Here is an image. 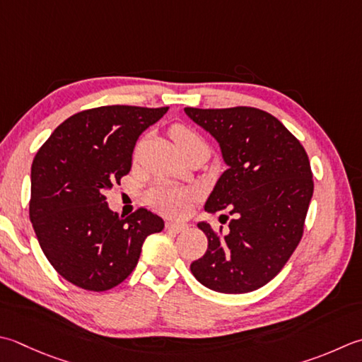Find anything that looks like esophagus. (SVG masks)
<instances>
[{
    "label": "esophagus",
    "mask_w": 362,
    "mask_h": 362,
    "mask_svg": "<svg viewBox=\"0 0 362 362\" xmlns=\"http://www.w3.org/2000/svg\"><path fill=\"white\" fill-rule=\"evenodd\" d=\"M188 229V224L185 223H179V221H168L166 223V230L171 233H180L185 232Z\"/></svg>",
    "instance_id": "1"
}]
</instances>
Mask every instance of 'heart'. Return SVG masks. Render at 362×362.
<instances>
[{
	"instance_id": "1",
	"label": "heart",
	"mask_w": 362,
	"mask_h": 362,
	"mask_svg": "<svg viewBox=\"0 0 362 362\" xmlns=\"http://www.w3.org/2000/svg\"><path fill=\"white\" fill-rule=\"evenodd\" d=\"M171 138L177 147H182L193 141H202L197 134L183 125H175L171 129ZM194 196L193 191L183 187L174 185L169 182H157L147 189L146 201L152 205L155 210L163 214L177 215L182 214L188 207V202Z\"/></svg>"
}]
</instances>
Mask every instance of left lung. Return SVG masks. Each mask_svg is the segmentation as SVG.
<instances>
[{
    "label": "left lung",
    "instance_id": "8db88e82",
    "mask_svg": "<svg viewBox=\"0 0 362 362\" xmlns=\"http://www.w3.org/2000/svg\"><path fill=\"white\" fill-rule=\"evenodd\" d=\"M185 115L216 139L228 166L204 209L233 216L224 235L197 223L209 247L191 273L215 292H252L281 272L301 240L314 193L308 153L278 119L257 108H185Z\"/></svg>",
    "mask_w": 362,
    "mask_h": 362
}]
</instances>
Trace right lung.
Masks as SVG:
<instances>
[{"mask_svg": "<svg viewBox=\"0 0 362 362\" xmlns=\"http://www.w3.org/2000/svg\"><path fill=\"white\" fill-rule=\"evenodd\" d=\"M166 111L111 105L76 112L35 153L30 218L45 257L72 284L116 287L136 267L147 235L165 228L146 209L119 216L105 194L130 173L139 134Z\"/></svg>", "mask_w": 362, "mask_h": 362, "instance_id": "1", "label": "right lung"}]
</instances>
